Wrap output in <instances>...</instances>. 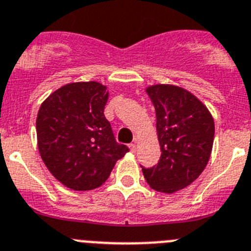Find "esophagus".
<instances>
[{"label":"esophagus","mask_w":251,"mask_h":251,"mask_svg":"<svg viewBox=\"0 0 251 251\" xmlns=\"http://www.w3.org/2000/svg\"><path fill=\"white\" fill-rule=\"evenodd\" d=\"M128 148H130L131 152H135V151H136V145H135V144H130V145H128Z\"/></svg>","instance_id":"obj_1"}]
</instances>
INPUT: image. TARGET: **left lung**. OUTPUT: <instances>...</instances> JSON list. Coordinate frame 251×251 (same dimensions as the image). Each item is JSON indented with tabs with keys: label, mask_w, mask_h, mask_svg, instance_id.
Returning a JSON list of instances; mask_svg holds the SVG:
<instances>
[{
	"label": "left lung",
	"mask_w": 251,
	"mask_h": 251,
	"mask_svg": "<svg viewBox=\"0 0 251 251\" xmlns=\"http://www.w3.org/2000/svg\"><path fill=\"white\" fill-rule=\"evenodd\" d=\"M156 112L161 156L152 168L142 166L153 190L175 193L195 181L209 161L214 120L201 101L181 87L155 85L146 90Z\"/></svg>",
	"instance_id": "obj_1"
}]
</instances>
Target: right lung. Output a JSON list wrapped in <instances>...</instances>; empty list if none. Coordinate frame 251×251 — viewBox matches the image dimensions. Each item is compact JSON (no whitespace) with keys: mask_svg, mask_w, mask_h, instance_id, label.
Returning <instances> with one entry per match:
<instances>
[{"mask_svg":"<svg viewBox=\"0 0 251 251\" xmlns=\"http://www.w3.org/2000/svg\"><path fill=\"white\" fill-rule=\"evenodd\" d=\"M109 92L95 81L65 85L37 114L38 150L56 179L72 190H92L107 180L127 146L116 142L103 115Z\"/></svg>","mask_w":251,"mask_h":251,"instance_id":"right-lung-1","label":"right lung"}]
</instances>
